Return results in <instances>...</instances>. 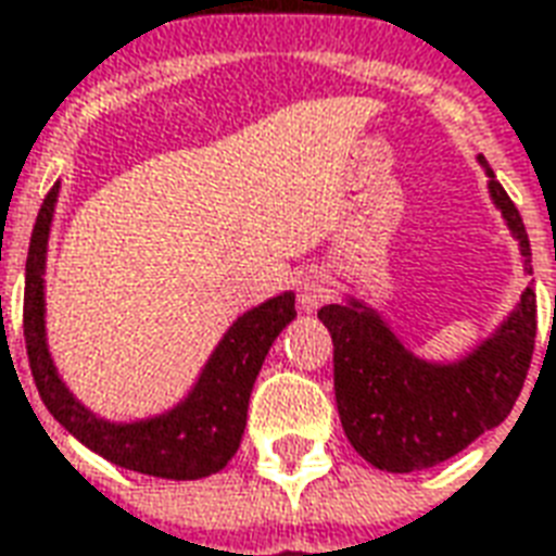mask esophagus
Listing matches in <instances>:
<instances>
[{
	"mask_svg": "<svg viewBox=\"0 0 556 556\" xmlns=\"http://www.w3.org/2000/svg\"><path fill=\"white\" fill-rule=\"evenodd\" d=\"M295 295H299V307L311 314V311L331 302V287L319 273H305L295 283Z\"/></svg>",
	"mask_w": 556,
	"mask_h": 556,
	"instance_id": "1",
	"label": "esophagus"
}]
</instances>
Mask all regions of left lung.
<instances>
[{
  "label": "left lung",
  "instance_id": "8db88e82",
  "mask_svg": "<svg viewBox=\"0 0 556 556\" xmlns=\"http://www.w3.org/2000/svg\"><path fill=\"white\" fill-rule=\"evenodd\" d=\"M489 177L492 201L533 273L525 222L504 186L492 172ZM319 319L334 343V396L346 439L379 471L408 473L456 456L513 412L536 343V293L528 287L504 326L456 364L412 355L388 323L355 299L319 307Z\"/></svg>",
  "mask_w": 556,
  "mask_h": 556
}]
</instances>
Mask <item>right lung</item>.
Segmentation results:
<instances>
[{
	"mask_svg": "<svg viewBox=\"0 0 556 556\" xmlns=\"http://www.w3.org/2000/svg\"><path fill=\"white\" fill-rule=\"evenodd\" d=\"M55 198H59V184L43 198L38 222L31 230L26 257V295H23L28 367L43 406L85 447L127 471L162 477V480H201L222 471L242 441L249 396L263 358L283 326L293 323L295 295H275L269 302L251 307L249 314H242L210 355L192 394L184 403H177L172 412L136 424H109L103 417L91 415L64 388L47 350L43 266H47V239H50Z\"/></svg>",
	"mask_w": 556,
	"mask_h": 556,
	"instance_id": "obj_1",
	"label": "right lung"
}]
</instances>
